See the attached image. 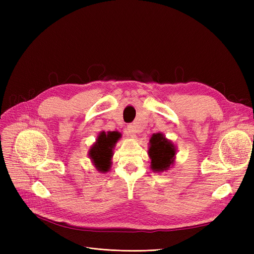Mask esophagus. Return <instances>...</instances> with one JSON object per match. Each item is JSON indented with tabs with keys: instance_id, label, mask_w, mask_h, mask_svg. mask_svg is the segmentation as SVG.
Segmentation results:
<instances>
[{
	"instance_id": "obj_1",
	"label": "esophagus",
	"mask_w": 254,
	"mask_h": 254,
	"mask_svg": "<svg viewBox=\"0 0 254 254\" xmlns=\"http://www.w3.org/2000/svg\"><path fill=\"white\" fill-rule=\"evenodd\" d=\"M128 135H130V136H132V137H135V134H136V130H135V126H133V125H128L127 126V128H126V131H125Z\"/></svg>"
}]
</instances>
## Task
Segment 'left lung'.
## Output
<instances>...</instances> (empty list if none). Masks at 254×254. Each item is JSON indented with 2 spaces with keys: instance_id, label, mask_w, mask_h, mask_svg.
<instances>
[{
  "instance_id": "8db88e82",
  "label": "left lung",
  "mask_w": 254,
  "mask_h": 254,
  "mask_svg": "<svg viewBox=\"0 0 254 254\" xmlns=\"http://www.w3.org/2000/svg\"><path fill=\"white\" fill-rule=\"evenodd\" d=\"M177 155L176 145L161 132L153 133L149 140L148 156L152 172L162 173L174 166Z\"/></svg>"
}]
</instances>
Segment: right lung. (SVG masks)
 I'll use <instances>...</instances> for the list:
<instances>
[{"instance_id":"1","label":"right lung","mask_w":254,"mask_h":254,"mask_svg":"<svg viewBox=\"0 0 254 254\" xmlns=\"http://www.w3.org/2000/svg\"><path fill=\"white\" fill-rule=\"evenodd\" d=\"M121 139L118 131L99 132L95 143L89 149V158L99 173H107L111 170L113 149Z\"/></svg>"}]
</instances>
